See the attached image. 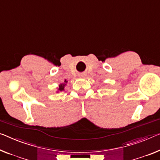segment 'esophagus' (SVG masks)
<instances>
[{"mask_svg":"<svg viewBox=\"0 0 160 160\" xmlns=\"http://www.w3.org/2000/svg\"><path fill=\"white\" fill-rule=\"evenodd\" d=\"M84 77H85L84 73H82V74L79 75V77H81V78H83Z\"/></svg>","mask_w":160,"mask_h":160,"instance_id":"esophagus-1","label":"esophagus"}]
</instances>
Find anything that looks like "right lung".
Instances as JSON below:
<instances>
[{
  "instance_id": "add662e5",
  "label": "right lung",
  "mask_w": 160,
  "mask_h": 160,
  "mask_svg": "<svg viewBox=\"0 0 160 160\" xmlns=\"http://www.w3.org/2000/svg\"><path fill=\"white\" fill-rule=\"evenodd\" d=\"M66 83H67V81H66V80L64 81V83H61V84L59 85V87H58V90L63 91V89H64V87L66 85Z\"/></svg>"
}]
</instances>
